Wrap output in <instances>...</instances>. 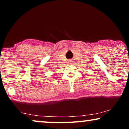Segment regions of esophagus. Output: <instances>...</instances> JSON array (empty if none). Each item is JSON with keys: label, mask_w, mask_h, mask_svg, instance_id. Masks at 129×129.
<instances>
[{"label": "esophagus", "mask_w": 129, "mask_h": 129, "mask_svg": "<svg viewBox=\"0 0 129 129\" xmlns=\"http://www.w3.org/2000/svg\"><path fill=\"white\" fill-rule=\"evenodd\" d=\"M71 62H72L71 60H69V61H68V63H72Z\"/></svg>", "instance_id": "34e87169"}]
</instances>
